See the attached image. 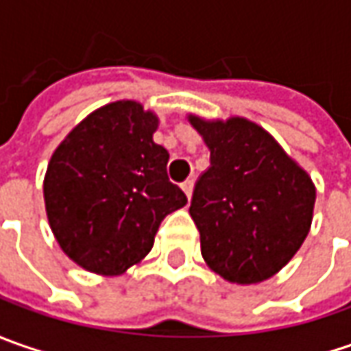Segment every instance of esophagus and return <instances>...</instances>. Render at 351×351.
Wrapping results in <instances>:
<instances>
[{
	"label": "esophagus",
	"instance_id": "34e87169",
	"mask_svg": "<svg viewBox=\"0 0 351 351\" xmlns=\"http://www.w3.org/2000/svg\"><path fill=\"white\" fill-rule=\"evenodd\" d=\"M182 189H183V193L187 195V199H191V195H193V180H187V182H183Z\"/></svg>",
	"mask_w": 351,
	"mask_h": 351
}]
</instances>
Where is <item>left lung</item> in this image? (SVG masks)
<instances>
[{"label":"left lung","mask_w":351,"mask_h":351,"mask_svg":"<svg viewBox=\"0 0 351 351\" xmlns=\"http://www.w3.org/2000/svg\"><path fill=\"white\" fill-rule=\"evenodd\" d=\"M210 150L189 215L201 256L238 285L262 283L283 269L311 230L317 187L260 125L244 117L187 115Z\"/></svg>","instance_id":"1"}]
</instances>
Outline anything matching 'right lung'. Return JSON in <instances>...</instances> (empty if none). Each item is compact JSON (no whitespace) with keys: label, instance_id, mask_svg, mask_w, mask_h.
<instances>
[{"label":"right lung","instance_id":"right-lung-1","mask_svg":"<svg viewBox=\"0 0 351 351\" xmlns=\"http://www.w3.org/2000/svg\"><path fill=\"white\" fill-rule=\"evenodd\" d=\"M158 115L142 103L103 105L58 144L45 173V207L62 252L86 271L121 276L154 246L166 215L187 197L168 180Z\"/></svg>","mask_w":351,"mask_h":351}]
</instances>
